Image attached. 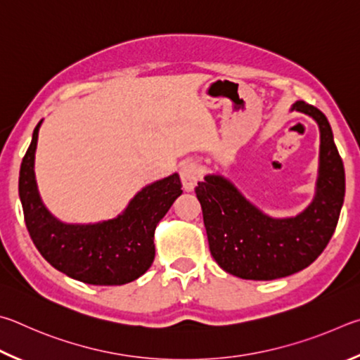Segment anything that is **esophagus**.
<instances>
[{
    "label": "esophagus",
    "instance_id": "34e87169",
    "mask_svg": "<svg viewBox=\"0 0 360 360\" xmlns=\"http://www.w3.org/2000/svg\"><path fill=\"white\" fill-rule=\"evenodd\" d=\"M200 167L198 162L194 161H186L181 164L180 167V179H181V184H184L185 191H193L194 186L198 185V181L200 180Z\"/></svg>",
    "mask_w": 360,
    "mask_h": 360
}]
</instances>
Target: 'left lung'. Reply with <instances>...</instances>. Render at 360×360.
<instances>
[{
  "instance_id": "left-lung-1",
  "label": "left lung",
  "mask_w": 360,
  "mask_h": 360,
  "mask_svg": "<svg viewBox=\"0 0 360 360\" xmlns=\"http://www.w3.org/2000/svg\"><path fill=\"white\" fill-rule=\"evenodd\" d=\"M291 110L319 126L316 194L292 218H272L242 196L221 175H205L196 186L213 259L243 280H276L300 272L318 259L337 228L345 199V167L329 122L314 105L297 101Z\"/></svg>"
}]
</instances>
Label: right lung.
<instances>
[{"label": "right lung", "mask_w": 360, "mask_h": 360, "mask_svg": "<svg viewBox=\"0 0 360 360\" xmlns=\"http://www.w3.org/2000/svg\"><path fill=\"white\" fill-rule=\"evenodd\" d=\"M41 123L23 156L18 176L25 223L44 259L74 280L96 286H120L137 280L155 259V229L180 196L179 174L142 188L126 210L94 224H68L50 213L37 191L34 153Z\"/></svg>", "instance_id": "1"}]
</instances>
